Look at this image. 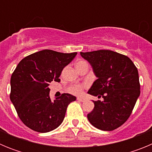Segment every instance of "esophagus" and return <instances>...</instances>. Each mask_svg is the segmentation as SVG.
<instances>
[{
	"instance_id": "esophagus-1",
	"label": "esophagus",
	"mask_w": 152,
	"mask_h": 152,
	"mask_svg": "<svg viewBox=\"0 0 152 152\" xmlns=\"http://www.w3.org/2000/svg\"><path fill=\"white\" fill-rule=\"evenodd\" d=\"M77 100H78V101H80V102H84V100H85V99L83 97H77Z\"/></svg>"
}]
</instances>
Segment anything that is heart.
Masks as SVG:
<instances>
[{"label":"heart","instance_id":"heart-1","mask_svg":"<svg viewBox=\"0 0 152 152\" xmlns=\"http://www.w3.org/2000/svg\"><path fill=\"white\" fill-rule=\"evenodd\" d=\"M83 66H88V62L84 60H80L76 63V68H80ZM87 87L86 84H74L68 88V92L73 94H80L83 90Z\"/></svg>","mask_w":152,"mask_h":152}]
</instances>
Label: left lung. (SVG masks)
Returning <instances> with one entry per match:
<instances>
[{
	"instance_id": "left-lung-1",
	"label": "left lung",
	"mask_w": 152,
	"mask_h": 152,
	"mask_svg": "<svg viewBox=\"0 0 152 152\" xmlns=\"http://www.w3.org/2000/svg\"><path fill=\"white\" fill-rule=\"evenodd\" d=\"M80 56L89 61L98 77L88 94L103 98L94 101L88 120L103 131L119 128L129 119L140 95L137 68L129 58L111 50L80 52Z\"/></svg>"
}]
</instances>
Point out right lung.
Masks as SVG:
<instances>
[{"mask_svg": "<svg viewBox=\"0 0 152 152\" xmlns=\"http://www.w3.org/2000/svg\"><path fill=\"white\" fill-rule=\"evenodd\" d=\"M77 52L61 53L45 49L23 58L10 78V98L21 121L38 132L55 129L64 120L67 107L76 97L62 94L52 101L49 83L59 82L63 68Z\"/></svg>", "mask_w": 152, "mask_h": 152, "instance_id": "obj_1", "label": "right lung"}]
</instances>
